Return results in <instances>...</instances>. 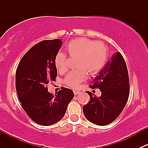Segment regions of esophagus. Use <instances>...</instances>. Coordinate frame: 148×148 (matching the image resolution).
I'll use <instances>...</instances> for the list:
<instances>
[{"mask_svg":"<svg viewBox=\"0 0 148 148\" xmlns=\"http://www.w3.org/2000/svg\"><path fill=\"white\" fill-rule=\"evenodd\" d=\"M74 95H79V94H80V92H79V91L74 90Z\"/></svg>","mask_w":148,"mask_h":148,"instance_id":"1","label":"esophagus"}]
</instances>
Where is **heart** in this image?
Wrapping results in <instances>:
<instances>
[{"instance_id":"obj_1","label":"heart","mask_w":148,"mask_h":148,"mask_svg":"<svg viewBox=\"0 0 148 148\" xmlns=\"http://www.w3.org/2000/svg\"><path fill=\"white\" fill-rule=\"evenodd\" d=\"M66 50L70 56L79 57L78 70L71 71L65 77L64 83L72 88L79 85L87 77V71L92 74L100 71L106 64L108 59L107 48L103 44L86 38H80L70 41L66 46ZM66 55L59 52L55 57L54 64L59 72H64L67 66Z\"/></svg>"}]
</instances>
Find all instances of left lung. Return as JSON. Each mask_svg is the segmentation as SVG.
<instances>
[{"label":"left lung","mask_w":148,"mask_h":148,"mask_svg":"<svg viewBox=\"0 0 148 148\" xmlns=\"http://www.w3.org/2000/svg\"><path fill=\"white\" fill-rule=\"evenodd\" d=\"M90 87L99 89L102 95L97 97L86 92L90 101L83 107L86 118L100 126L112 122L125 108L130 92L127 68L120 52L113 53Z\"/></svg>","instance_id":"1"}]
</instances>
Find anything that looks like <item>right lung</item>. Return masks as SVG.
Masks as SVG:
<instances>
[{
  "mask_svg": "<svg viewBox=\"0 0 148 148\" xmlns=\"http://www.w3.org/2000/svg\"><path fill=\"white\" fill-rule=\"evenodd\" d=\"M62 44L61 39L40 41L25 53L16 69V92L22 107L31 120L43 126L62 120L74 96L65 87L54 96L48 92L47 84L57 76L54 61Z\"/></svg>",
  "mask_w": 148,
  "mask_h": 148,
  "instance_id": "obj_1",
  "label": "right lung"
}]
</instances>
